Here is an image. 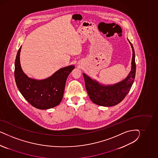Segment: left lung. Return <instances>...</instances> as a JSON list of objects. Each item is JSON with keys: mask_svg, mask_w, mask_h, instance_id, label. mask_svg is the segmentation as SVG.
<instances>
[{"mask_svg": "<svg viewBox=\"0 0 158 158\" xmlns=\"http://www.w3.org/2000/svg\"><path fill=\"white\" fill-rule=\"evenodd\" d=\"M130 44L133 48L131 70L123 81L111 86H103L83 73L86 90L94 104L104 106H114L120 102L128 94L134 82L136 70L134 48L132 44Z\"/></svg>", "mask_w": 158, "mask_h": 158, "instance_id": "left-lung-1", "label": "left lung"}]
</instances>
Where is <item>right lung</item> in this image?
Instances as JSON below:
<instances>
[{"label":"right lung","instance_id":"add662e5","mask_svg":"<svg viewBox=\"0 0 158 158\" xmlns=\"http://www.w3.org/2000/svg\"><path fill=\"white\" fill-rule=\"evenodd\" d=\"M21 46L15 61V77L17 86L30 104L40 110H47L59 105L64 95L68 76L75 68L73 65L59 69L52 77L37 81L24 73L19 62Z\"/></svg>","mask_w":158,"mask_h":158}]
</instances>
